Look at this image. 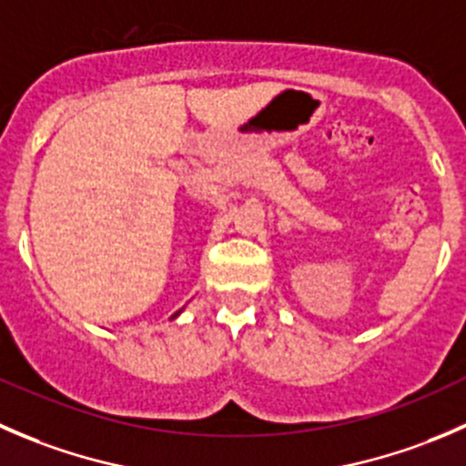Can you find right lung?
Listing matches in <instances>:
<instances>
[{
    "label": "right lung",
    "mask_w": 466,
    "mask_h": 466,
    "mask_svg": "<svg viewBox=\"0 0 466 466\" xmlns=\"http://www.w3.org/2000/svg\"><path fill=\"white\" fill-rule=\"evenodd\" d=\"M174 317H177V315H174Z\"/></svg>",
    "instance_id": "1"
}]
</instances>
